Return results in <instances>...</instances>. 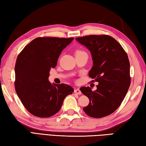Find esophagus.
<instances>
[{"label": "esophagus", "mask_w": 146, "mask_h": 146, "mask_svg": "<svg viewBox=\"0 0 146 146\" xmlns=\"http://www.w3.org/2000/svg\"><path fill=\"white\" fill-rule=\"evenodd\" d=\"M74 93L76 94H78V95H80V94H81V92L80 90V88H76L74 90Z\"/></svg>", "instance_id": "esophagus-1"}]
</instances>
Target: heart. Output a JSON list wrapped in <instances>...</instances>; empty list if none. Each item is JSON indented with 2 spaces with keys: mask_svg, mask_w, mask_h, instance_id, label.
<instances>
[{
  "mask_svg": "<svg viewBox=\"0 0 146 146\" xmlns=\"http://www.w3.org/2000/svg\"><path fill=\"white\" fill-rule=\"evenodd\" d=\"M81 53H86L85 52H84L83 50H78L76 52V54H81Z\"/></svg>",
  "mask_w": 146,
  "mask_h": 146,
  "instance_id": "heart-1",
  "label": "heart"
}]
</instances>
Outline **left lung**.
I'll list each match as a JSON object with an SVG mask.
<instances>
[{
  "instance_id": "8db88e82",
  "label": "left lung",
  "mask_w": 146,
  "mask_h": 146,
  "mask_svg": "<svg viewBox=\"0 0 146 146\" xmlns=\"http://www.w3.org/2000/svg\"><path fill=\"white\" fill-rule=\"evenodd\" d=\"M76 40L90 51L93 66L88 75L99 83L95 91L89 86L80 88L90 100L83 111L94 118L108 116L121 105L131 83L127 54L121 44L108 35H88Z\"/></svg>"
}]
</instances>
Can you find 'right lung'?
Listing matches in <instances>:
<instances>
[{
	"label": "right lung",
	"instance_id": "right-lung-1",
	"mask_svg": "<svg viewBox=\"0 0 146 146\" xmlns=\"http://www.w3.org/2000/svg\"><path fill=\"white\" fill-rule=\"evenodd\" d=\"M74 38L38 37L19 54L15 64V88L27 110L38 117H49L60 111L64 99L74 89L48 80L51 68Z\"/></svg>",
	"mask_w": 146,
	"mask_h": 146
}]
</instances>
